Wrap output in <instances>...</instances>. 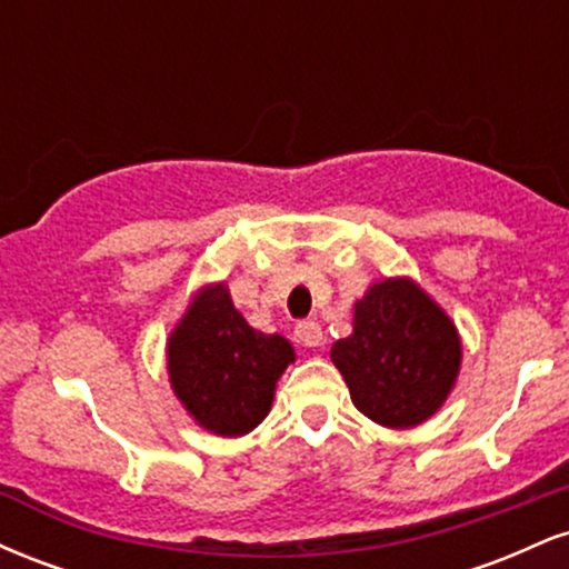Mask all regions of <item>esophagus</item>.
Masks as SVG:
<instances>
[{"label": "esophagus", "instance_id": "esophagus-1", "mask_svg": "<svg viewBox=\"0 0 569 569\" xmlns=\"http://www.w3.org/2000/svg\"><path fill=\"white\" fill-rule=\"evenodd\" d=\"M293 335H297V339L305 345V348H318V345L323 342V329L318 321H299L297 329H293Z\"/></svg>", "mask_w": 569, "mask_h": 569}]
</instances>
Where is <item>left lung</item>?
Returning <instances> with one entry per match:
<instances>
[{
  "mask_svg": "<svg viewBox=\"0 0 569 569\" xmlns=\"http://www.w3.org/2000/svg\"><path fill=\"white\" fill-rule=\"evenodd\" d=\"M331 361L358 411L380 426L411 428L452 390L460 339L420 286L385 280L356 305L352 335L331 348Z\"/></svg>",
  "mask_w": 569,
  "mask_h": 569,
  "instance_id": "left-lung-1",
  "label": "left lung"
}]
</instances>
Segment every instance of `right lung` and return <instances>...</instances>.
Listing matches in <instances>:
<instances>
[{
    "label": "right lung",
    "instance_id": "right-lung-1",
    "mask_svg": "<svg viewBox=\"0 0 569 569\" xmlns=\"http://www.w3.org/2000/svg\"><path fill=\"white\" fill-rule=\"evenodd\" d=\"M291 361V345L251 329L224 286L202 291L168 342L176 396L219 436H243L264 420L278 377Z\"/></svg>",
    "mask_w": 569,
    "mask_h": 569
}]
</instances>
